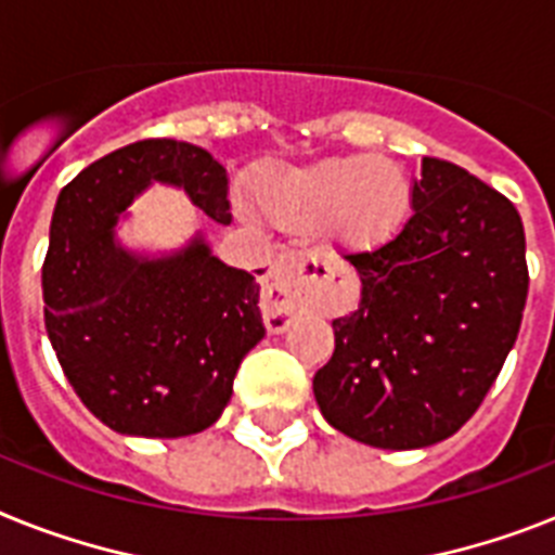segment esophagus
<instances>
[{"label": "esophagus", "mask_w": 555, "mask_h": 555, "mask_svg": "<svg viewBox=\"0 0 555 555\" xmlns=\"http://www.w3.org/2000/svg\"><path fill=\"white\" fill-rule=\"evenodd\" d=\"M327 273V262L315 250H287L270 268L262 291V319L270 333H285L296 319L310 287Z\"/></svg>", "instance_id": "1"}]
</instances>
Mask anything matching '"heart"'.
<instances>
[{
	"label": "heart",
	"instance_id": "obj_1",
	"mask_svg": "<svg viewBox=\"0 0 555 555\" xmlns=\"http://www.w3.org/2000/svg\"><path fill=\"white\" fill-rule=\"evenodd\" d=\"M256 206L276 225L315 231L335 248L372 250L409 220L412 189L406 171L386 157H324L259 175Z\"/></svg>",
	"mask_w": 555,
	"mask_h": 555
}]
</instances>
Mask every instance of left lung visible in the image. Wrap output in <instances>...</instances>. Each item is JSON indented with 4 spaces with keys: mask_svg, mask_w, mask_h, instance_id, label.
<instances>
[{
    "mask_svg": "<svg viewBox=\"0 0 555 555\" xmlns=\"http://www.w3.org/2000/svg\"><path fill=\"white\" fill-rule=\"evenodd\" d=\"M400 234L349 254L361 301L315 372L324 421L375 449H426L479 409L528 299L525 228L500 191L423 157Z\"/></svg>",
    "mask_w": 555,
    "mask_h": 555,
    "instance_id": "1",
    "label": "left lung"
}]
</instances>
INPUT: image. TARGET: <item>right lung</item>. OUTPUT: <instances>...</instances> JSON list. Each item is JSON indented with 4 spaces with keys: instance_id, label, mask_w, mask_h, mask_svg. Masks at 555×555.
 Returning <instances> with one entry per match:
<instances>
[{
    "instance_id": "right-lung-1",
    "label": "right lung",
    "mask_w": 555,
    "mask_h": 555,
    "mask_svg": "<svg viewBox=\"0 0 555 555\" xmlns=\"http://www.w3.org/2000/svg\"><path fill=\"white\" fill-rule=\"evenodd\" d=\"M152 183L185 191L214 222L231 220L225 169L194 143L152 138L90 163L50 222L44 327L98 421L120 435L185 437L217 423L264 324L254 273L220 262L203 231L157 256L118 240Z\"/></svg>"
}]
</instances>
